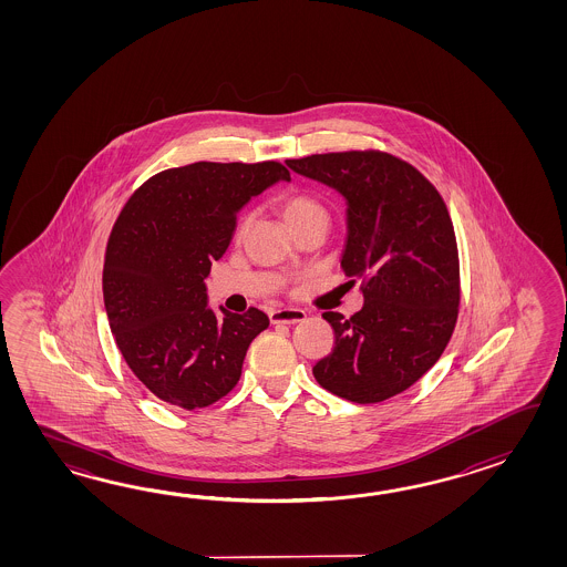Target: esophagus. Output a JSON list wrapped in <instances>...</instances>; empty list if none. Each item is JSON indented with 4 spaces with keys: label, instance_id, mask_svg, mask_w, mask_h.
<instances>
[{
    "label": "esophagus",
    "instance_id": "34e87169",
    "mask_svg": "<svg viewBox=\"0 0 567 567\" xmlns=\"http://www.w3.org/2000/svg\"><path fill=\"white\" fill-rule=\"evenodd\" d=\"M269 320L274 324H298L306 320V312L300 308H279L269 312Z\"/></svg>",
    "mask_w": 567,
    "mask_h": 567
}]
</instances>
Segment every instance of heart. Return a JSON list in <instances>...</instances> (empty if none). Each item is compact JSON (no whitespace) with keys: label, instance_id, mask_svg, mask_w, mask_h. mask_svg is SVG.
<instances>
[{"label":"heart","instance_id":"obj_1","mask_svg":"<svg viewBox=\"0 0 567 567\" xmlns=\"http://www.w3.org/2000/svg\"><path fill=\"white\" fill-rule=\"evenodd\" d=\"M318 210H322V206L318 205L316 200H312L310 196L296 194V196H289L288 200H286V205H284V217L288 220V225H291V223L308 217V215H313V213H318Z\"/></svg>","mask_w":567,"mask_h":567}]
</instances>
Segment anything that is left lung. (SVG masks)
Returning <instances> with one entry per match:
<instances>
[{
    "label": "left lung",
    "mask_w": 567,
    "mask_h": 567,
    "mask_svg": "<svg viewBox=\"0 0 567 567\" xmlns=\"http://www.w3.org/2000/svg\"><path fill=\"white\" fill-rule=\"evenodd\" d=\"M286 164L347 200L340 267L364 279L359 312L322 313L334 349L316 362L313 377L362 405L393 398L434 367L458 318V247L446 205L417 169L383 152Z\"/></svg>",
    "instance_id": "8db88e82"
}]
</instances>
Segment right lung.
I'll use <instances>...</instances> for the list:
<instances>
[{
    "instance_id": "obj_1",
    "label": "right lung",
    "mask_w": 567,
    "mask_h": 567,
    "mask_svg": "<svg viewBox=\"0 0 567 567\" xmlns=\"http://www.w3.org/2000/svg\"><path fill=\"white\" fill-rule=\"evenodd\" d=\"M289 181L278 162H196L152 176L123 206L103 267L105 312L133 374L169 405L198 410L225 398L269 326L257 308L215 312L205 279L243 206Z\"/></svg>"
}]
</instances>
